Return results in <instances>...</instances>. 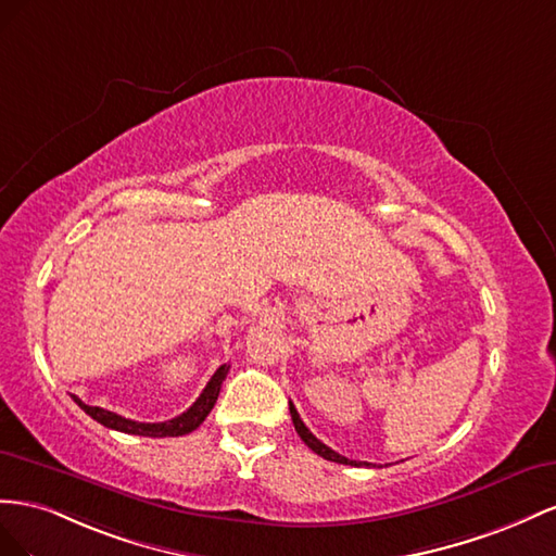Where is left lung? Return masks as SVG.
<instances>
[{"instance_id":"8db88e82","label":"left lung","mask_w":556,"mask_h":556,"mask_svg":"<svg viewBox=\"0 0 556 556\" xmlns=\"http://www.w3.org/2000/svg\"><path fill=\"white\" fill-rule=\"evenodd\" d=\"M289 409H291V419H293V426H295L298 435L303 438V442H305V445H307L312 452H316L319 456L328 458V462L344 464V466H372V464H366V462H352V458H346V456H342V454H338V452H332L328 445H324V442H321L319 438L312 435L309 428L303 424V419H300V415H298V409H295L293 403H289Z\"/></svg>"}]
</instances>
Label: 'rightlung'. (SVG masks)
<instances>
[{
    "instance_id": "1",
    "label": "right lung",
    "mask_w": 556,
    "mask_h": 556,
    "mask_svg": "<svg viewBox=\"0 0 556 556\" xmlns=\"http://www.w3.org/2000/svg\"><path fill=\"white\" fill-rule=\"evenodd\" d=\"M230 366L228 363H224L220 366L212 379L207 382V387L202 389V393L198 395V401L190 405L184 415L174 417L169 421H161V424H144V421H132V419H125L121 415H116V412H109V409H102V407H92V405H86L81 399H76L74 395V403L81 407L88 417H92L94 421H100L102 426L106 428H114V431H121V433H130V435H147V438H177V435H186L190 431H195V428L207 419V415L212 412V407L216 405V399L220 393V384H224V379L228 375Z\"/></svg>"
}]
</instances>
